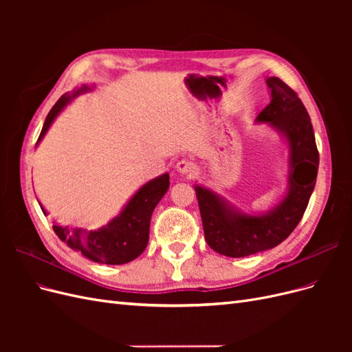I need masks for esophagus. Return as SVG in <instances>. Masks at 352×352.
<instances>
[{"label": "esophagus", "instance_id": "obj_1", "mask_svg": "<svg viewBox=\"0 0 352 352\" xmlns=\"http://www.w3.org/2000/svg\"><path fill=\"white\" fill-rule=\"evenodd\" d=\"M176 172L182 176L192 175L195 172V164L190 163L189 160H180L176 164Z\"/></svg>", "mask_w": 352, "mask_h": 352}]
</instances>
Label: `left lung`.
<instances>
[{
    "label": "left lung",
    "mask_w": 352,
    "mask_h": 352,
    "mask_svg": "<svg viewBox=\"0 0 352 352\" xmlns=\"http://www.w3.org/2000/svg\"><path fill=\"white\" fill-rule=\"evenodd\" d=\"M270 104L255 119L278 132L286 146V189L273 207L247 212L204 185H195L204 236L211 250L232 258L278 247L300 223L314 190L318 151L304 104L279 78L265 79Z\"/></svg>",
    "instance_id": "8db88e82"
}]
</instances>
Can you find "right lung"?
<instances>
[{
  "label": "right lung",
  "instance_id": "add662e5",
  "mask_svg": "<svg viewBox=\"0 0 352 352\" xmlns=\"http://www.w3.org/2000/svg\"><path fill=\"white\" fill-rule=\"evenodd\" d=\"M94 88L95 85H92V87L82 85L80 88L61 95V98L47 116L36 146L44 140L50 126L54 123L58 114L67 107V104H70L79 95L94 91ZM168 173H163L158 177L148 180L127 199L119 214L113 217L107 225L98 229H69L67 226H58L56 223L52 225V229L57 233V236L63 242H66L72 250L79 251L83 257L94 263L111 265L126 264L140 257L145 251L148 239H150V221L153 211L168 190ZM39 206L44 214H48L41 202Z\"/></svg>",
  "mask_w": 352,
  "mask_h": 352
}]
</instances>
